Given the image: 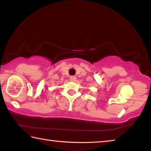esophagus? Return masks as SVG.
<instances>
[{
	"label": "esophagus",
	"mask_w": 151,
	"mask_h": 151,
	"mask_svg": "<svg viewBox=\"0 0 151 151\" xmlns=\"http://www.w3.org/2000/svg\"><path fill=\"white\" fill-rule=\"evenodd\" d=\"M76 80V77L75 76H71L70 77V81H75Z\"/></svg>",
	"instance_id": "obj_1"
}]
</instances>
